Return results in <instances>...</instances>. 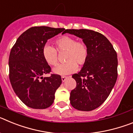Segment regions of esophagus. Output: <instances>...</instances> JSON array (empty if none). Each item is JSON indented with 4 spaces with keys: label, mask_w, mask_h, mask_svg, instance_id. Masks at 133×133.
I'll use <instances>...</instances> for the list:
<instances>
[{
    "label": "esophagus",
    "mask_w": 133,
    "mask_h": 133,
    "mask_svg": "<svg viewBox=\"0 0 133 133\" xmlns=\"http://www.w3.org/2000/svg\"><path fill=\"white\" fill-rule=\"evenodd\" d=\"M67 77H61V79H62V81H63V82H64V81H66V79H67Z\"/></svg>",
    "instance_id": "esophagus-1"
}]
</instances>
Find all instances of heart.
Returning a JSON list of instances; mask_svg holds the SVG:
<instances>
[{
  "mask_svg": "<svg viewBox=\"0 0 133 133\" xmlns=\"http://www.w3.org/2000/svg\"><path fill=\"white\" fill-rule=\"evenodd\" d=\"M56 50L58 52L66 51L64 60L66 62L59 64L53 69L56 75H67L75 72L78 64H85L89 56L87 45L83 41H77L76 38L69 36H63L55 41ZM56 49L50 44H46L42 50L44 61L50 65H56L58 63V53Z\"/></svg>",
  "mask_w": 133,
  "mask_h": 133,
  "instance_id": "b5f03b06",
  "label": "heart"
}]
</instances>
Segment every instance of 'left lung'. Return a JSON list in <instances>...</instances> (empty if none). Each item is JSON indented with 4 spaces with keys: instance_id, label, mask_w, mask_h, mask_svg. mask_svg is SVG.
<instances>
[{
    "instance_id": "obj_1",
    "label": "left lung",
    "mask_w": 133,
    "mask_h": 133,
    "mask_svg": "<svg viewBox=\"0 0 133 133\" xmlns=\"http://www.w3.org/2000/svg\"><path fill=\"white\" fill-rule=\"evenodd\" d=\"M64 33L78 36L87 45L89 56L83 69L72 78L77 82L70 92L75 109L90 111L105 101L117 79L118 59L112 44L103 35L88 29H66Z\"/></svg>"
}]
</instances>
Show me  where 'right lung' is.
Returning <instances> with one entry per match:
<instances>
[{
    "label": "right lung",
    "mask_w": 133,
    "mask_h": 133,
    "mask_svg": "<svg viewBox=\"0 0 133 133\" xmlns=\"http://www.w3.org/2000/svg\"><path fill=\"white\" fill-rule=\"evenodd\" d=\"M49 26L31 27L24 32L12 48L9 60V78L16 95L29 107L44 109L54 102L56 89L62 83L60 75H43L51 69L42 50L47 40L65 31Z\"/></svg>",
    "instance_id": "right-lung-1"
}]
</instances>
